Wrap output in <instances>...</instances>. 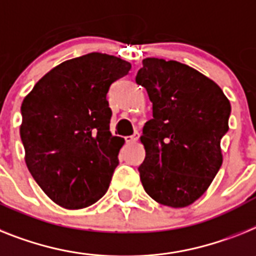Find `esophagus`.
Listing matches in <instances>:
<instances>
[{
  "label": "esophagus",
  "mask_w": 256,
  "mask_h": 256,
  "mask_svg": "<svg viewBox=\"0 0 256 256\" xmlns=\"http://www.w3.org/2000/svg\"><path fill=\"white\" fill-rule=\"evenodd\" d=\"M126 142L128 143H136L139 139V132H134V135H130V136H126Z\"/></svg>",
  "instance_id": "esophagus-1"
}]
</instances>
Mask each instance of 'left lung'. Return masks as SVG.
<instances>
[{
  "label": "left lung",
  "mask_w": 256,
  "mask_h": 256,
  "mask_svg": "<svg viewBox=\"0 0 256 256\" xmlns=\"http://www.w3.org/2000/svg\"><path fill=\"white\" fill-rule=\"evenodd\" d=\"M135 80L147 90L154 112L140 136L142 184L160 204L188 207L221 168L230 102L216 82L177 61L144 58Z\"/></svg>",
  "instance_id": "1"
}]
</instances>
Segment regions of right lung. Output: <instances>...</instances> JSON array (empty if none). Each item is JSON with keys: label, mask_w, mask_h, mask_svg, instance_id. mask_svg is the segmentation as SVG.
Returning <instances> with one entry per match:
<instances>
[{"label": "right lung", "mask_w": 256, "mask_h": 256, "mask_svg": "<svg viewBox=\"0 0 256 256\" xmlns=\"http://www.w3.org/2000/svg\"><path fill=\"white\" fill-rule=\"evenodd\" d=\"M132 64L102 53L62 62L23 98L20 139L24 160L46 196L82 210L108 191L124 138L109 130V86Z\"/></svg>", "instance_id": "add662e5"}]
</instances>
